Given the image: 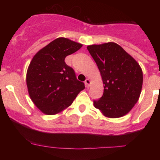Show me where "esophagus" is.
Here are the masks:
<instances>
[{
    "label": "esophagus",
    "instance_id": "obj_1",
    "mask_svg": "<svg viewBox=\"0 0 160 160\" xmlns=\"http://www.w3.org/2000/svg\"><path fill=\"white\" fill-rule=\"evenodd\" d=\"M84 83H85V85H86V87H89V85H90V84H91V81H90V79H89V78H87V79L85 80Z\"/></svg>",
    "mask_w": 160,
    "mask_h": 160
}]
</instances>
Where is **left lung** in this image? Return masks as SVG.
Masks as SVG:
<instances>
[{"label":"left lung","instance_id":"obj_1","mask_svg":"<svg viewBox=\"0 0 160 160\" xmlns=\"http://www.w3.org/2000/svg\"><path fill=\"white\" fill-rule=\"evenodd\" d=\"M103 83L100 99L94 106L108 118L128 114L138 102L143 85V71L136 60L114 42L87 46Z\"/></svg>","mask_w":160,"mask_h":160}]
</instances>
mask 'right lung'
<instances>
[{"label":"right lung","mask_w":160,"mask_h":160,"mask_svg":"<svg viewBox=\"0 0 160 160\" xmlns=\"http://www.w3.org/2000/svg\"><path fill=\"white\" fill-rule=\"evenodd\" d=\"M66 38H56L32 58L26 75L28 94L41 112L54 115L71 106L84 84L76 79L65 59L82 47Z\"/></svg>","instance_id":"1"}]
</instances>
